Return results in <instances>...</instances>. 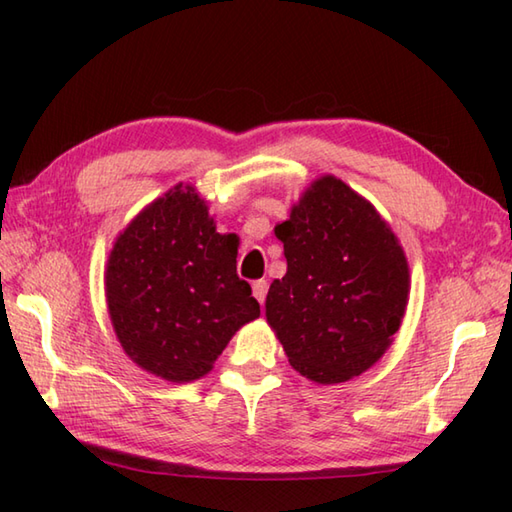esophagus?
Here are the masks:
<instances>
[{"label":"esophagus","mask_w":512,"mask_h":512,"mask_svg":"<svg viewBox=\"0 0 512 512\" xmlns=\"http://www.w3.org/2000/svg\"><path fill=\"white\" fill-rule=\"evenodd\" d=\"M266 292H268V281L266 279H259V281H253V297L262 303L266 301Z\"/></svg>","instance_id":"obj_1"}]
</instances>
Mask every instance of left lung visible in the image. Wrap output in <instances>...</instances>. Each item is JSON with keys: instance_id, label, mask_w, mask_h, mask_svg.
Instances as JSON below:
<instances>
[{"instance_id": "1", "label": "left lung", "mask_w": 512, "mask_h": 512, "mask_svg": "<svg viewBox=\"0 0 512 512\" xmlns=\"http://www.w3.org/2000/svg\"><path fill=\"white\" fill-rule=\"evenodd\" d=\"M275 235L288 270L270 284L266 319L288 363L321 385L361 376L405 317L409 264L398 237L334 176L314 180Z\"/></svg>"}]
</instances>
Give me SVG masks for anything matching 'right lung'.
<instances>
[{"mask_svg": "<svg viewBox=\"0 0 512 512\" xmlns=\"http://www.w3.org/2000/svg\"><path fill=\"white\" fill-rule=\"evenodd\" d=\"M105 297L125 354L171 383L209 374L244 323L259 317L237 277V242L215 222L191 184L145 206L116 237Z\"/></svg>", "mask_w": 512, "mask_h": 512, "instance_id": "add662e5", "label": "right lung"}]
</instances>
